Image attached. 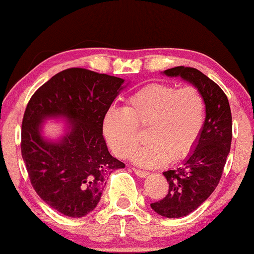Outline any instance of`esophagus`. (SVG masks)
I'll return each instance as SVG.
<instances>
[{"label":"esophagus","mask_w":254,"mask_h":254,"mask_svg":"<svg viewBox=\"0 0 254 254\" xmlns=\"http://www.w3.org/2000/svg\"><path fill=\"white\" fill-rule=\"evenodd\" d=\"M133 172L136 176H139V178H146L147 175H149V172H145V170H140V169H136V168H133Z\"/></svg>","instance_id":"esophagus-1"}]
</instances>
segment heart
I'll use <instances>...</instances> for the list:
<instances>
[{
  "label": "heart",
  "instance_id": "heart-1",
  "mask_svg": "<svg viewBox=\"0 0 254 254\" xmlns=\"http://www.w3.org/2000/svg\"><path fill=\"white\" fill-rule=\"evenodd\" d=\"M206 105L194 86L152 82L127 98L124 109L110 108L103 119L105 140L116 156L128 158L139 142V128L149 127V144L133 155L136 164L157 168L186 158L203 130Z\"/></svg>",
  "mask_w": 254,
  "mask_h": 254
}]
</instances>
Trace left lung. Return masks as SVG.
Wrapping results in <instances>:
<instances>
[{
  "label": "left lung",
  "instance_id": "left-lung-1",
  "mask_svg": "<svg viewBox=\"0 0 254 254\" xmlns=\"http://www.w3.org/2000/svg\"><path fill=\"white\" fill-rule=\"evenodd\" d=\"M163 73L192 84L204 96L206 105L195 147L181 167L163 173L169 190L163 199L151 204L153 211L163 217L180 218L198 209L221 180L232 144V112L226 93L200 70L180 65Z\"/></svg>",
  "mask_w": 254,
  "mask_h": 254
}]
</instances>
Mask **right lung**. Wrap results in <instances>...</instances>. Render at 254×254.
Instances as JSON below:
<instances>
[{"label": "right lung", "mask_w": 254, "mask_h": 254, "mask_svg": "<svg viewBox=\"0 0 254 254\" xmlns=\"http://www.w3.org/2000/svg\"><path fill=\"white\" fill-rule=\"evenodd\" d=\"M125 80L84 68L54 75L33 93L21 128V155L31 185L49 206L68 217H84L101 200L108 176L125 163L113 157L103 119ZM48 118L68 121L64 135L41 134Z\"/></svg>", "instance_id": "obj_1"}]
</instances>
